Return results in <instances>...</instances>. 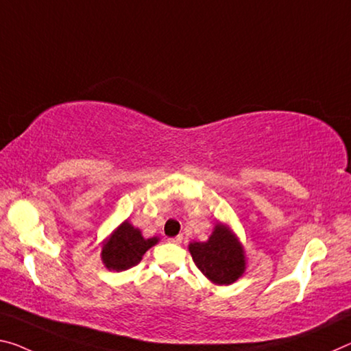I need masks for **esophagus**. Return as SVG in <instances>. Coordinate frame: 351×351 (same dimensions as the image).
Wrapping results in <instances>:
<instances>
[{
	"mask_svg": "<svg viewBox=\"0 0 351 351\" xmlns=\"http://www.w3.org/2000/svg\"><path fill=\"white\" fill-rule=\"evenodd\" d=\"M170 243H175V245H180V243L182 242V236H176V237H170L169 239Z\"/></svg>",
	"mask_w": 351,
	"mask_h": 351,
	"instance_id": "1",
	"label": "esophagus"
}]
</instances>
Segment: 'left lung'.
<instances>
[{
	"label": "left lung",
	"mask_w": 351,
	"mask_h": 351,
	"mask_svg": "<svg viewBox=\"0 0 351 351\" xmlns=\"http://www.w3.org/2000/svg\"><path fill=\"white\" fill-rule=\"evenodd\" d=\"M189 252L199 271L214 285H232L245 271L242 243L223 223L215 225L206 242L189 243Z\"/></svg>",
	"instance_id": "left-lung-1"
}]
</instances>
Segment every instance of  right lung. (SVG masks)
Masks as SVG:
<instances>
[{"label": "right lung", "mask_w": 351, "mask_h": 351, "mask_svg": "<svg viewBox=\"0 0 351 351\" xmlns=\"http://www.w3.org/2000/svg\"><path fill=\"white\" fill-rule=\"evenodd\" d=\"M159 242V237L143 239L138 228L125 220L106 239L101 248V261L106 269L123 271L137 265L142 256Z\"/></svg>", "instance_id": "obj_1"}]
</instances>
